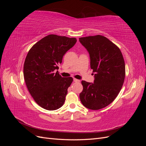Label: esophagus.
Listing matches in <instances>:
<instances>
[{
  "label": "esophagus",
  "instance_id": "obj_1",
  "mask_svg": "<svg viewBox=\"0 0 146 146\" xmlns=\"http://www.w3.org/2000/svg\"><path fill=\"white\" fill-rule=\"evenodd\" d=\"M74 82H80V80H78V79H76V78H74Z\"/></svg>",
  "mask_w": 146,
  "mask_h": 146
}]
</instances>
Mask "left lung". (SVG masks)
<instances>
[{"label":"left lung","instance_id":"8db88e82","mask_svg":"<svg viewBox=\"0 0 146 146\" xmlns=\"http://www.w3.org/2000/svg\"><path fill=\"white\" fill-rule=\"evenodd\" d=\"M79 41L89 53L91 68L94 73V83L82 80L80 101L90 110L105 108L116 99L124 82L122 54L117 46L101 35L80 38Z\"/></svg>","mask_w":146,"mask_h":146}]
</instances>
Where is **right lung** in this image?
I'll return each instance as SVG.
<instances>
[{
  "label": "right lung",
  "mask_w": 146,
  "mask_h": 146,
  "mask_svg": "<svg viewBox=\"0 0 146 146\" xmlns=\"http://www.w3.org/2000/svg\"><path fill=\"white\" fill-rule=\"evenodd\" d=\"M77 42L75 38L49 35L29 51L24 65V77L31 96L40 107L55 110L63 105L72 77L60 76L58 65Z\"/></svg>",
  "instance_id": "obj_1"
}]
</instances>
